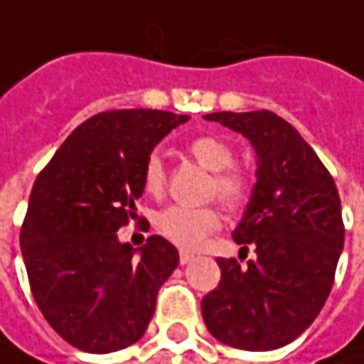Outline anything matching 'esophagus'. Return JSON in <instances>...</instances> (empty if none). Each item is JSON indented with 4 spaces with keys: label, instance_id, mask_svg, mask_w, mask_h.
I'll list each match as a JSON object with an SVG mask.
<instances>
[{
    "label": "esophagus",
    "instance_id": "34e87169",
    "mask_svg": "<svg viewBox=\"0 0 364 364\" xmlns=\"http://www.w3.org/2000/svg\"><path fill=\"white\" fill-rule=\"evenodd\" d=\"M193 259H195V255H193V252H188V250H180V263H182V265L191 263Z\"/></svg>",
    "mask_w": 364,
    "mask_h": 364
}]
</instances>
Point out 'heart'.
<instances>
[{
  "mask_svg": "<svg viewBox=\"0 0 364 364\" xmlns=\"http://www.w3.org/2000/svg\"><path fill=\"white\" fill-rule=\"evenodd\" d=\"M188 155L205 169L213 171L209 195L215 196L230 211H238L252 195V180L247 169L234 164V146L218 134H200L186 144ZM168 186L164 159L153 153L143 166V188L146 195L161 196ZM220 213L213 207L171 205L155 215L157 232L176 247L196 248L220 228Z\"/></svg>",
  "mask_w": 364,
  "mask_h": 364,
  "instance_id": "obj_1",
  "label": "heart"
}]
</instances>
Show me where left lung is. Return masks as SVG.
<instances>
[{"label":"left lung","instance_id":"left-lung-1","mask_svg":"<svg viewBox=\"0 0 364 364\" xmlns=\"http://www.w3.org/2000/svg\"><path fill=\"white\" fill-rule=\"evenodd\" d=\"M205 119L245 134L259 155L257 184L232 238L257 252L240 267L218 257L221 279L203 302L213 338L242 350H275L315 321L344 247L336 182L299 130L273 112H218ZM242 259V255H240Z\"/></svg>","mask_w":364,"mask_h":364}]
</instances>
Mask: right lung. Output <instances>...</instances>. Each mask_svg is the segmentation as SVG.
I'll use <instances>...</instances> for the list:
<instances>
[{
	"mask_svg": "<svg viewBox=\"0 0 364 364\" xmlns=\"http://www.w3.org/2000/svg\"><path fill=\"white\" fill-rule=\"evenodd\" d=\"M188 116L112 109L82 122L41 169L20 230L35 302L68 344L92 354L139 342L178 250L149 236L134 257L117 230L136 215L153 146Z\"/></svg>",
	"mask_w": 364,
	"mask_h": 364,
	"instance_id": "obj_1",
	"label": "right lung"
}]
</instances>
